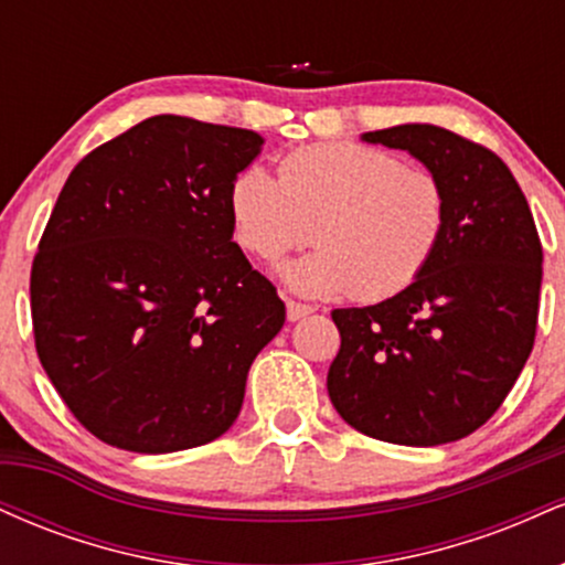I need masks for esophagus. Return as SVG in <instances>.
<instances>
[{"label":"esophagus","instance_id":"obj_1","mask_svg":"<svg viewBox=\"0 0 565 565\" xmlns=\"http://www.w3.org/2000/svg\"><path fill=\"white\" fill-rule=\"evenodd\" d=\"M308 313H313V308H310V305L287 300V319H289V321H300V319H305V316H308Z\"/></svg>","mask_w":565,"mask_h":565}]
</instances>
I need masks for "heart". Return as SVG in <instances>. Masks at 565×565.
Instances as JSON below:
<instances>
[{
    "label": "heart",
    "instance_id": "heart-1",
    "mask_svg": "<svg viewBox=\"0 0 565 565\" xmlns=\"http://www.w3.org/2000/svg\"><path fill=\"white\" fill-rule=\"evenodd\" d=\"M236 244L276 260L313 236L319 249L278 265L281 281L308 297L385 300L398 295L438 252L446 233V191L436 174L380 148L319 142L278 164V180L246 167L228 188ZM310 224L313 232H308Z\"/></svg>",
    "mask_w": 565,
    "mask_h": 565
}]
</instances>
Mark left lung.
<instances>
[{
    "label": "left lung",
    "instance_id": "1",
    "mask_svg": "<svg viewBox=\"0 0 565 565\" xmlns=\"http://www.w3.org/2000/svg\"><path fill=\"white\" fill-rule=\"evenodd\" d=\"M423 161L449 217L417 281L366 308H337L327 391L369 438L440 446L502 406L536 334L542 244L521 185L497 153L436 125L361 135Z\"/></svg>",
    "mask_w": 565,
    "mask_h": 565
}]
</instances>
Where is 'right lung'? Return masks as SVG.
<instances>
[{
    "label": "right lung",
    "mask_w": 565,
    "mask_h": 565,
    "mask_svg": "<svg viewBox=\"0 0 565 565\" xmlns=\"http://www.w3.org/2000/svg\"><path fill=\"white\" fill-rule=\"evenodd\" d=\"M252 129L161 114L68 174L31 268L44 372L116 449L170 454L236 423L252 361L287 310L233 242L228 188Z\"/></svg>",
    "instance_id": "add662e5"
}]
</instances>
